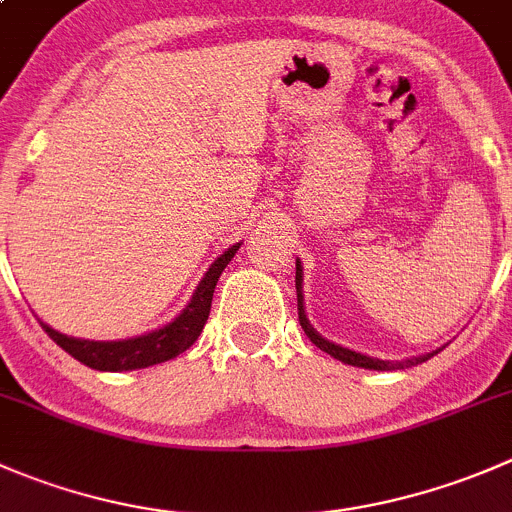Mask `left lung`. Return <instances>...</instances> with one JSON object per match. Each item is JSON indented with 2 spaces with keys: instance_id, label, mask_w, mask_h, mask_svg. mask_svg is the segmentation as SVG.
Masks as SVG:
<instances>
[{
  "instance_id": "1",
  "label": "left lung",
  "mask_w": 512,
  "mask_h": 512,
  "mask_svg": "<svg viewBox=\"0 0 512 512\" xmlns=\"http://www.w3.org/2000/svg\"><path fill=\"white\" fill-rule=\"evenodd\" d=\"M297 272H295V287H297V317H300V325L302 330H305V335L310 337L312 342H315L320 350H325L327 355H332L335 360L345 362V365H355V367H365V370H405V367H413V365H420V362L430 360L433 355H438V350L435 352H428V355H420V357H410V360H400V362H393V360H377V357H367L362 355V352H355V350H347V347H340L335 345V342L325 340V337L320 335V332L315 330V327L310 325V320H307L305 315V302H302V265L300 260L295 262Z\"/></svg>"
}]
</instances>
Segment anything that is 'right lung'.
I'll return each mask as SVG.
<instances>
[{
    "label": "right lung",
    "mask_w": 512,
    "mask_h": 512,
    "mask_svg": "<svg viewBox=\"0 0 512 512\" xmlns=\"http://www.w3.org/2000/svg\"><path fill=\"white\" fill-rule=\"evenodd\" d=\"M240 250V242L232 245L230 250L222 252L210 270L205 272L202 282L197 285L195 295L187 302L185 310L170 322V325L152 330L147 335L130 337V340H112V342H99V340H79V337L62 335V332L52 330L49 325L39 322L49 337L62 347L64 352L79 360L82 365L92 367V370L104 372H122V370H140V367L157 365V362H167L172 357L182 355L190 350L192 342L200 337L202 327H205L207 317H210L212 307V292H215L217 280H220L222 270L230 265L235 252Z\"/></svg>",
    "instance_id": "obj_1"
}]
</instances>
